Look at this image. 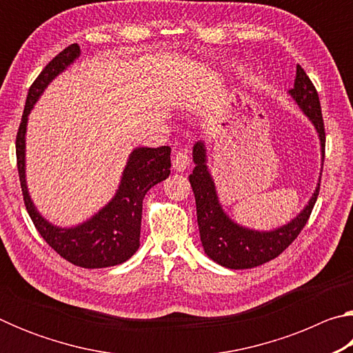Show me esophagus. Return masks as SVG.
I'll list each match as a JSON object with an SVG mask.
<instances>
[{"instance_id": "esophagus-1", "label": "esophagus", "mask_w": 353, "mask_h": 353, "mask_svg": "<svg viewBox=\"0 0 353 353\" xmlns=\"http://www.w3.org/2000/svg\"><path fill=\"white\" fill-rule=\"evenodd\" d=\"M188 165H190V159H188L187 152L179 151L174 154V157H172V168L181 172V171L187 170Z\"/></svg>"}]
</instances>
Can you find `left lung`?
<instances>
[{
    "label": "left lung",
    "mask_w": 353,
    "mask_h": 353,
    "mask_svg": "<svg viewBox=\"0 0 353 353\" xmlns=\"http://www.w3.org/2000/svg\"><path fill=\"white\" fill-rule=\"evenodd\" d=\"M290 94L313 123L321 140L322 162H324L325 130L319 97L313 82L310 81L301 65H297L296 68L294 87L290 90ZM193 160L196 166L193 174H190V183L196 199V214H198L202 246L213 261L224 268H230V270H249V268L260 266L282 254L305 227L316 199H318L321 183H318L303 210L288 224L270 232L246 229L227 216L219 204L214 182L207 168L204 141H198L193 146Z\"/></svg>",
    "instance_id": "8db88e82"
}]
</instances>
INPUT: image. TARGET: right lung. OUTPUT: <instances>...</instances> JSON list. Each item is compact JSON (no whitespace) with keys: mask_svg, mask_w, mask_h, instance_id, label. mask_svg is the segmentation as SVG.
<instances>
[{"mask_svg":"<svg viewBox=\"0 0 353 353\" xmlns=\"http://www.w3.org/2000/svg\"><path fill=\"white\" fill-rule=\"evenodd\" d=\"M81 56V48L73 43L46 65L43 71L32 82L28 92L26 105L23 110L21 123L17 132V168H19L23 201L31 216L35 229L43 240L76 266L97 270L121 265L132 256L140 248L141 210L145 194L154 185L165 181L170 176L171 148H137L129 155L128 165L123 171L121 182L115 196L105 207L76 227H57L48 223L34 207L31 196L28 193L25 172V149H26V126L28 115L40 94L57 74L73 63Z\"/></svg>","mask_w":353,"mask_h":353,"instance_id":"add662e5","label":"right lung"}]
</instances>
